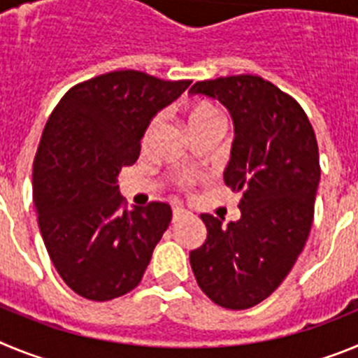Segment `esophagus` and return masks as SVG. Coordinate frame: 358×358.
I'll return each mask as SVG.
<instances>
[{
  "label": "esophagus",
  "instance_id": "esophagus-1",
  "mask_svg": "<svg viewBox=\"0 0 358 358\" xmlns=\"http://www.w3.org/2000/svg\"><path fill=\"white\" fill-rule=\"evenodd\" d=\"M186 215H188V211L182 210V208H173V211H172V224H177V222H179V220H182V218H185Z\"/></svg>",
  "mask_w": 358,
  "mask_h": 358
}]
</instances>
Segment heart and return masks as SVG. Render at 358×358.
<instances>
[{"instance_id":"obj_1","label":"heart","mask_w":358,"mask_h":358,"mask_svg":"<svg viewBox=\"0 0 358 358\" xmlns=\"http://www.w3.org/2000/svg\"><path fill=\"white\" fill-rule=\"evenodd\" d=\"M182 118H185L186 127H188L192 136L201 131H206V129L220 127V110L217 109V106L213 102L204 100V98H194V100L186 102L185 107H182ZM157 123H159L157 118L150 120V123H148L143 132L141 143L147 145L152 140V136H154V132L157 129ZM194 181L195 176H185L179 179V185L182 188H188V186L194 185Z\"/></svg>"}]
</instances>
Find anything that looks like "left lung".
<instances>
[{
    "label": "left lung",
    "mask_w": 358,
    "mask_h": 358,
    "mask_svg": "<svg viewBox=\"0 0 358 358\" xmlns=\"http://www.w3.org/2000/svg\"><path fill=\"white\" fill-rule=\"evenodd\" d=\"M189 93L229 110L235 140L224 182L242 192L236 222L201 215L208 238L189 265L211 301L251 308L281 285L310 235L321 179L315 132L290 94L256 75L202 80Z\"/></svg>",
    "instance_id": "8db88e82"
}]
</instances>
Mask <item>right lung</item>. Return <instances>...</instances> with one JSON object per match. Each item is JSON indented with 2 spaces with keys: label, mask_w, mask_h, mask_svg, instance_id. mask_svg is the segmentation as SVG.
<instances>
[{
  "label": "right lung",
  "mask_w": 358,
  "mask_h": 358,
  "mask_svg": "<svg viewBox=\"0 0 358 358\" xmlns=\"http://www.w3.org/2000/svg\"><path fill=\"white\" fill-rule=\"evenodd\" d=\"M189 84L110 71L73 85L50 115L34 159V204L57 273L78 296L109 301L143 278L172 210L150 202L129 211L118 173L140 157L157 110Z\"/></svg>",
  "instance_id": "obj_1"
}]
</instances>
